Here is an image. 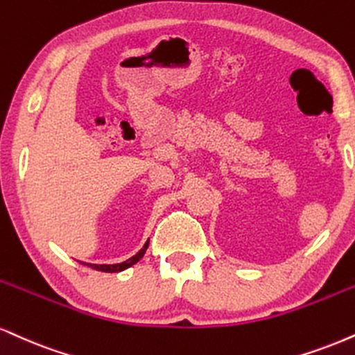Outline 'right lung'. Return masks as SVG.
Listing matches in <instances>:
<instances>
[{"instance_id": "right-lung-1", "label": "right lung", "mask_w": 355, "mask_h": 355, "mask_svg": "<svg viewBox=\"0 0 355 355\" xmlns=\"http://www.w3.org/2000/svg\"><path fill=\"white\" fill-rule=\"evenodd\" d=\"M147 248H148V241L145 243L144 248L139 251V253L134 254V256H132V258H129V259H125V261H123V263H117V264H91V263H87V266H91L92 270L104 271V272H119V271H123V270H127V268H130L132 264H135L137 261H139V259L142 258V256L145 254V251H147ZM83 264H85V263H83Z\"/></svg>"}]
</instances>
